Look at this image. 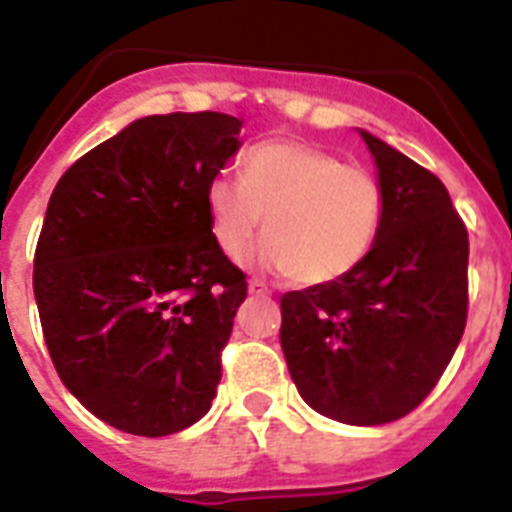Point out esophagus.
Instances as JSON below:
<instances>
[{"instance_id": "esophagus-1", "label": "esophagus", "mask_w": 512, "mask_h": 512, "mask_svg": "<svg viewBox=\"0 0 512 512\" xmlns=\"http://www.w3.org/2000/svg\"><path fill=\"white\" fill-rule=\"evenodd\" d=\"M248 293H251V296H269L272 290H269L261 280H251L248 282Z\"/></svg>"}]
</instances>
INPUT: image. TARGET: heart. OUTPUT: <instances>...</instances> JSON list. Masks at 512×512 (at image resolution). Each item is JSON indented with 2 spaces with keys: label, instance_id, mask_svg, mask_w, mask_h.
I'll list each match as a JSON object with an SVG mask.
<instances>
[{
  "label": "heart",
  "instance_id": "1",
  "mask_svg": "<svg viewBox=\"0 0 512 512\" xmlns=\"http://www.w3.org/2000/svg\"><path fill=\"white\" fill-rule=\"evenodd\" d=\"M206 208L216 248L237 259L261 232V261L298 285H330L370 256L386 195L372 171L306 142H261L240 163V182L214 177Z\"/></svg>",
  "mask_w": 512,
  "mask_h": 512
}]
</instances>
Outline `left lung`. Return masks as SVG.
<instances>
[{"mask_svg": "<svg viewBox=\"0 0 512 512\" xmlns=\"http://www.w3.org/2000/svg\"><path fill=\"white\" fill-rule=\"evenodd\" d=\"M386 195L380 235L349 277L290 290L280 343L304 402L349 425L410 415L468 320V230L441 179L362 132Z\"/></svg>", "mask_w": 512, "mask_h": 512, "instance_id": "left-lung-1", "label": "left lung"}]
</instances>
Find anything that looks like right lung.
Segmentation results:
<instances>
[{
	"mask_svg": "<svg viewBox=\"0 0 512 512\" xmlns=\"http://www.w3.org/2000/svg\"><path fill=\"white\" fill-rule=\"evenodd\" d=\"M237 134L211 110L140 118L49 198L34 253L44 341L65 388L118 431L169 436L211 410L248 296L206 208Z\"/></svg>",
	"mask_w": 512,
	"mask_h": 512,
	"instance_id": "add662e5",
	"label": "right lung"
}]
</instances>
